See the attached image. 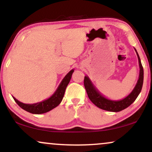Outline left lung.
Here are the masks:
<instances>
[{
    "instance_id": "1",
    "label": "left lung",
    "mask_w": 152,
    "mask_h": 152,
    "mask_svg": "<svg viewBox=\"0 0 152 152\" xmlns=\"http://www.w3.org/2000/svg\"><path fill=\"white\" fill-rule=\"evenodd\" d=\"M135 51H136V55L138 56L139 67H140L138 80L134 88L133 89L130 94L128 95L126 97H124V99H120V100H112V99L107 98V97L102 95L99 93V91H98V90L95 88L88 76L86 75L84 77V84L87 95H88L90 100L99 109L108 111L119 112L129 107L136 100L138 95L140 94L143 84L144 71H143V68L142 64H141L140 57H139L136 49H135Z\"/></svg>"
}]
</instances>
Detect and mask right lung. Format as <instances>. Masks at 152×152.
Instances as JSON below:
<instances>
[{"instance_id":"obj_1","label":"right lung","mask_w":152,"mask_h":152,"mask_svg":"<svg viewBox=\"0 0 152 152\" xmlns=\"http://www.w3.org/2000/svg\"><path fill=\"white\" fill-rule=\"evenodd\" d=\"M74 72V69H72L64 77L63 80L60 83V84L58 86L57 90L51 97L47 99H45L40 102L35 103V104H24L20 102L16 99L15 97H13L14 101L16 102V104L19 106L20 108L24 109L25 111L29 112V113L33 114H41L47 113L54 108L57 107L58 105L61 103L63 99L64 93L66 87L68 84H69L70 79H71L72 75Z\"/></svg>"}]
</instances>
